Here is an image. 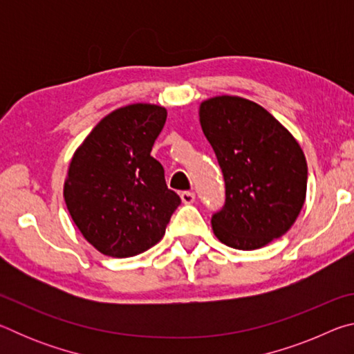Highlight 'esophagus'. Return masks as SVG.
I'll use <instances>...</instances> for the list:
<instances>
[{"label": "esophagus", "instance_id": "34e87169", "mask_svg": "<svg viewBox=\"0 0 354 354\" xmlns=\"http://www.w3.org/2000/svg\"><path fill=\"white\" fill-rule=\"evenodd\" d=\"M181 200H183L184 205H192V203L195 201V194H194V192H183Z\"/></svg>", "mask_w": 354, "mask_h": 354}]
</instances>
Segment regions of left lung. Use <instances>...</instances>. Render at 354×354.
I'll list each match as a JSON object with an SVG mask.
<instances>
[{
  "mask_svg": "<svg viewBox=\"0 0 354 354\" xmlns=\"http://www.w3.org/2000/svg\"><path fill=\"white\" fill-rule=\"evenodd\" d=\"M200 123L226 189L211 220L214 234L236 250L286 234L306 200L308 164L295 137L262 106L230 95L203 101Z\"/></svg>",
  "mask_w": 354,
  "mask_h": 354,
  "instance_id": "1",
  "label": "left lung"
}]
</instances>
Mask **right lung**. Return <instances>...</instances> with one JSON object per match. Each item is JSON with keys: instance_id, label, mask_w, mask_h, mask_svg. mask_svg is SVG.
<instances>
[{"instance_id": "right-lung-1", "label": "right lung", "mask_w": 354, "mask_h": 354, "mask_svg": "<svg viewBox=\"0 0 354 354\" xmlns=\"http://www.w3.org/2000/svg\"><path fill=\"white\" fill-rule=\"evenodd\" d=\"M162 106L136 103L106 115L76 149L64 184L68 212L84 239L112 257L140 254L165 234L181 205L151 156Z\"/></svg>"}]
</instances>
